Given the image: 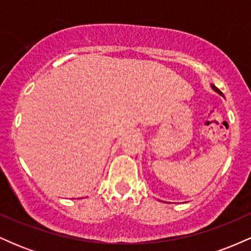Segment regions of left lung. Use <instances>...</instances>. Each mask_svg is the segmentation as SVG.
Masks as SVG:
<instances>
[{
  "mask_svg": "<svg viewBox=\"0 0 251 251\" xmlns=\"http://www.w3.org/2000/svg\"><path fill=\"white\" fill-rule=\"evenodd\" d=\"M210 86H211V88H212V89H214V91L216 92V93H218V94H220V96H222V97H224V96H223V93H222V92L220 91V89H218L217 87H216V86L214 85V83H211V85H210Z\"/></svg>",
  "mask_w": 251,
  "mask_h": 251,
  "instance_id": "obj_1",
  "label": "left lung"
}]
</instances>
